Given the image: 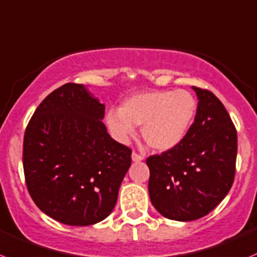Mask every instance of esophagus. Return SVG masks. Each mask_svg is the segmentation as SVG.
I'll return each instance as SVG.
<instances>
[{"instance_id": "34e87169", "label": "esophagus", "mask_w": 257, "mask_h": 257, "mask_svg": "<svg viewBox=\"0 0 257 257\" xmlns=\"http://www.w3.org/2000/svg\"><path fill=\"white\" fill-rule=\"evenodd\" d=\"M131 159H132V161H134V162H141L142 160H144V156H142V155L136 154V152H132Z\"/></svg>"}]
</instances>
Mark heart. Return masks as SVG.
<instances>
[{
    "instance_id": "1",
    "label": "heart",
    "mask_w": 257,
    "mask_h": 257,
    "mask_svg": "<svg viewBox=\"0 0 257 257\" xmlns=\"http://www.w3.org/2000/svg\"><path fill=\"white\" fill-rule=\"evenodd\" d=\"M197 103L186 90H162L140 92L126 98L117 111L106 115L111 135L127 142L141 126L142 139L156 151H169L189 132L196 115Z\"/></svg>"
}]
</instances>
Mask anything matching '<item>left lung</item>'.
<instances>
[{"label":"left lung","mask_w":257,"mask_h":257,"mask_svg":"<svg viewBox=\"0 0 257 257\" xmlns=\"http://www.w3.org/2000/svg\"><path fill=\"white\" fill-rule=\"evenodd\" d=\"M197 111L181 144L146 160L155 209L175 221L204 217L225 199L235 177L237 134L221 101L192 86Z\"/></svg>","instance_id":"left-lung-1"}]
</instances>
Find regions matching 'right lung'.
Wrapping results in <instances>:
<instances>
[{"instance_id":"add662e5","label":"right lung","mask_w":257,"mask_h":257,"mask_svg":"<svg viewBox=\"0 0 257 257\" xmlns=\"http://www.w3.org/2000/svg\"><path fill=\"white\" fill-rule=\"evenodd\" d=\"M105 105L66 83L40 103L24 139V171L40 210L70 226L105 220L131 166V150L108 135Z\"/></svg>"}]
</instances>
